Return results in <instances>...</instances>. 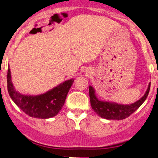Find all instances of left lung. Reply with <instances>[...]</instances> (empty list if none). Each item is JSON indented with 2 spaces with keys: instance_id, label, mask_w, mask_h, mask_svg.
<instances>
[{
  "instance_id": "left-lung-1",
  "label": "left lung",
  "mask_w": 158,
  "mask_h": 158,
  "mask_svg": "<svg viewBox=\"0 0 158 158\" xmlns=\"http://www.w3.org/2000/svg\"><path fill=\"white\" fill-rule=\"evenodd\" d=\"M150 84L146 92L145 95L142 96L139 100L136 101L134 104L129 105H123V104H118L115 103H110V102L100 101L96 98L95 96V91L92 86H89V97H90V103L93 107V111L100 115V117L107 119H123L129 117L132 113L135 112L147 98L148 94L150 93Z\"/></svg>"
}]
</instances>
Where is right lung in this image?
<instances>
[{"instance_id":"obj_1","label":"right lung","mask_w":158,"mask_h":158,"mask_svg":"<svg viewBox=\"0 0 158 158\" xmlns=\"http://www.w3.org/2000/svg\"><path fill=\"white\" fill-rule=\"evenodd\" d=\"M73 80L65 81L62 84L44 94L39 96H25L16 91L11 81L10 69H8L7 86L8 94L14 103L24 113L31 117L48 118L58 115L63 107Z\"/></svg>"}]
</instances>
